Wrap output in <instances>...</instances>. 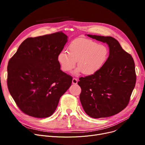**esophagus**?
Returning <instances> with one entry per match:
<instances>
[{
    "label": "esophagus",
    "mask_w": 145,
    "mask_h": 145,
    "mask_svg": "<svg viewBox=\"0 0 145 145\" xmlns=\"http://www.w3.org/2000/svg\"><path fill=\"white\" fill-rule=\"evenodd\" d=\"M72 83L73 84H77L78 83V79H76V78H73L72 79Z\"/></svg>",
    "instance_id": "1"
}]
</instances>
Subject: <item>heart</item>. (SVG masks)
<instances>
[{"label":"heart","mask_w":145,"mask_h":145,"mask_svg":"<svg viewBox=\"0 0 145 145\" xmlns=\"http://www.w3.org/2000/svg\"><path fill=\"white\" fill-rule=\"evenodd\" d=\"M108 54V49L105 45L90 39H79L69 44L68 52H61L57 60L65 72L72 71L77 62L78 69L75 73L82 72L85 75H92L102 67Z\"/></svg>","instance_id":"b5f03b06"}]
</instances>
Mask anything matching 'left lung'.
Masks as SVG:
<instances>
[{"mask_svg":"<svg viewBox=\"0 0 145 145\" xmlns=\"http://www.w3.org/2000/svg\"><path fill=\"white\" fill-rule=\"evenodd\" d=\"M87 36L107 43L109 55L97 72L79 78L78 83L82 89L80 101L85 112L91 118L113 116L126 107L135 86L134 60L115 38Z\"/></svg>","mask_w":145,"mask_h":145,"instance_id":"obj_1","label":"left lung"}]
</instances>
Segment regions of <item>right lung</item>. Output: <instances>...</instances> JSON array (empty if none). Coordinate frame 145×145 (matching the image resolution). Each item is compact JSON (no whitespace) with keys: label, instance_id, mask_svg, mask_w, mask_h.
Segmentation results:
<instances>
[{"label":"right lung","instance_id":"1","mask_svg":"<svg viewBox=\"0 0 145 145\" xmlns=\"http://www.w3.org/2000/svg\"><path fill=\"white\" fill-rule=\"evenodd\" d=\"M67 42L62 32L23 42L7 66V87L19 108L37 118L50 116L72 78L60 70L57 57Z\"/></svg>","mask_w":145,"mask_h":145}]
</instances>
